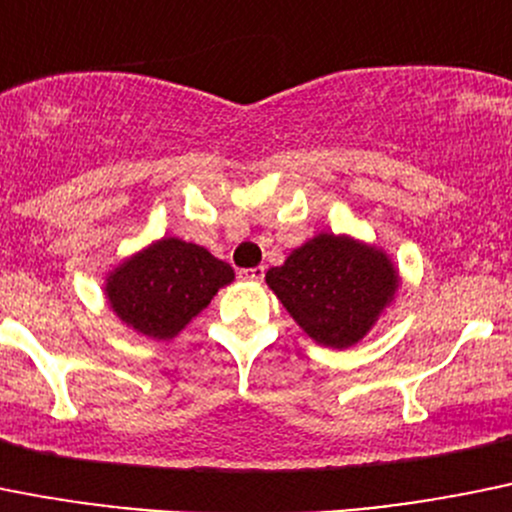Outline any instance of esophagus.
<instances>
[{"label":"esophagus","mask_w":512,"mask_h":512,"mask_svg":"<svg viewBox=\"0 0 512 512\" xmlns=\"http://www.w3.org/2000/svg\"><path fill=\"white\" fill-rule=\"evenodd\" d=\"M240 275H242V278H245V280H255V283H260V280L265 278V267H262V265L250 267V270H242Z\"/></svg>","instance_id":"34e87169"}]
</instances>
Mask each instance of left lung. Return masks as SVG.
Returning a JSON list of instances; mask_svg holds the SVG:
<instances>
[{"label":"left lung","instance_id":"1","mask_svg":"<svg viewBox=\"0 0 512 512\" xmlns=\"http://www.w3.org/2000/svg\"><path fill=\"white\" fill-rule=\"evenodd\" d=\"M265 283L318 346H356L399 293V267L379 245L318 232L270 267Z\"/></svg>","mask_w":512,"mask_h":512}]
</instances>
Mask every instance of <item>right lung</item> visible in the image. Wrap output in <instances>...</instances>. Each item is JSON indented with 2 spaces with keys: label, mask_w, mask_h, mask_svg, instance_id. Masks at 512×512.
<instances>
[{
  "label": "right lung",
  "mask_w": 512,
  "mask_h": 512,
  "mask_svg": "<svg viewBox=\"0 0 512 512\" xmlns=\"http://www.w3.org/2000/svg\"><path fill=\"white\" fill-rule=\"evenodd\" d=\"M232 280V267L207 247L161 237L123 257L105 275L103 293L123 326L151 341H171Z\"/></svg>",
  "instance_id": "obj_1"
}]
</instances>
